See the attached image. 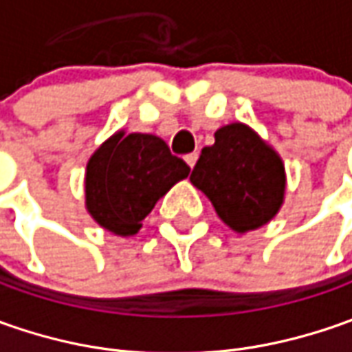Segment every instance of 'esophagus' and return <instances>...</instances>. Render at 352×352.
I'll list each match as a JSON object with an SVG mask.
<instances>
[{"label": "esophagus", "mask_w": 352, "mask_h": 352, "mask_svg": "<svg viewBox=\"0 0 352 352\" xmlns=\"http://www.w3.org/2000/svg\"><path fill=\"white\" fill-rule=\"evenodd\" d=\"M184 160H186V164L190 166V168H194L197 162V153H190V155L184 156Z\"/></svg>", "instance_id": "obj_1"}]
</instances>
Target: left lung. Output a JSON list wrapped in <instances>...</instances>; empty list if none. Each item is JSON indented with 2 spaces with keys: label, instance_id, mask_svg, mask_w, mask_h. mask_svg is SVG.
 Returning <instances> with one entry per match:
<instances>
[{
  "label": "left lung",
  "instance_id": "1",
  "mask_svg": "<svg viewBox=\"0 0 352 352\" xmlns=\"http://www.w3.org/2000/svg\"><path fill=\"white\" fill-rule=\"evenodd\" d=\"M190 182L210 197L217 215L236 233L266 225L284 204L286 172L278 153L243 123L215 131L201 148Z\"/></svg>",
  "mask_w": 352,
  "mask_h": 352
}]
</instances>
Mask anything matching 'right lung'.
<instances>
[{"label":"right lung","mask_w":352,"mask_h":352,"mask_svg":"<svg viewBox=\"0 0 352 352\" xmlns=\"http://www.w3.org/2000/svg\"><path fill=\"white\" fill-rule=\"evenodd\" d=\"M190 166L155 135L117 131L91 155L86 168V208L103 229L139 233L142 219Z\"/></svg>","instance_id":"1"}]
</instances>
